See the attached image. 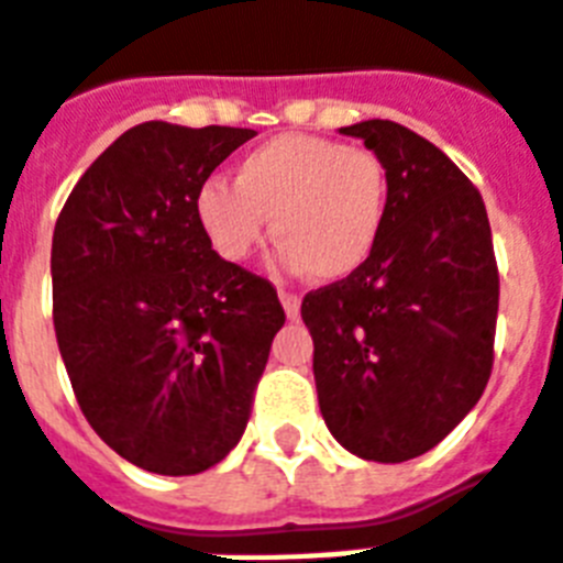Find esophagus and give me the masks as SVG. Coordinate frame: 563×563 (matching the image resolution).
I'll return each mask as SVG.
<instances>
[{"mask_svg":"<svg viewBox=\"0 0 563 563\" xmlns=\"http://www.w3.org/2000/svg\"><path fill=\"white\" fill-rule=\"evenodd\" d=\"M280 303H283V310H286V319H298L300 316V298L295 295V291H283L280 289Z\"/></svg>","mask_w":563,"mask_h":563,"instance_id":"34e87169","label":"esophagus"}]
</instances>
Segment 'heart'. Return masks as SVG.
<instances>
[{
  "label": "heart",
  "mask_w": 563,
  "mask_h": 563,
  "mask_svg": "<svg viewBox=\"0 0 563 563\" xmlns=\"http://www.w3.org/2000/svg\"><path fill=\"white\" fill-rule=\"evenodd\" d=\"M386 191V167L372 150L321 135H277L235 162L233 186L206 179L195 212L227 263L251 260L272 218L277 263L333 283L360 272L375 253Z\"/></svg>",
  "instance_id": "b5f03b06"
}]
</instances>
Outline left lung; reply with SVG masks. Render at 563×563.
I'll list each match as a JSON object with an SVG mask.
<instances>
[{
	"instance_id": "obj_1",
	"label": "left lung",
	"mask_w": 563,
	"mask_h": 563,
	"mask_svg": "<svg viewBox=\"0 0 563 563\" xmlns=\"http://www.w3.org/2000/svg\"><path fill=\"white\" fill-rule=\"evenodd\" d=\"M386 167L375 253L307 291L312 375L330 434L351 454L401 463L431 452L490 380L499 268L487 209L461 167L393 120L339 129Z\"/></svg>"
}]
</instances>
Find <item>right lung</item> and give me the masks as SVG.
Here are the masks:
<instances>
[{"instance_id":"1","label":"right lung","mask_w":563,"mask_h":563,"mask_svg":"<svg viewBox=\"0 0 563 563\" xmlns=\"http://www.w3.org/2000/svg\"><path fill=\"white\" fill-rule=\"evenodd\" d=\"M253 129H126L67 197L53 233V324L81 413L141 470L197 475L242 440L286 312L227 263L195 197Z\"/></svg>"}]
</instances>
